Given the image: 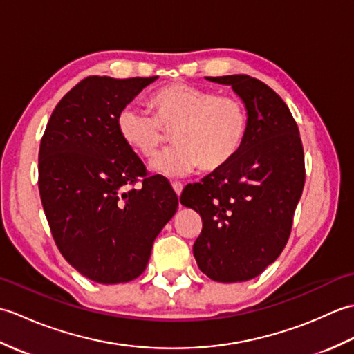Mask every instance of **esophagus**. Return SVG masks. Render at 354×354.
Returning a JSON list of instances; mask_svg holds the SVG:
<instances>
[{"label": "esophagus", "instance_id": "esophagus-1", "mask_svg": "<svg viewBox=\"0 0 354 354\" xmlns=\"http://www.w3.org/2000/svg\"><path fill=\"white\" fill-rule=\"evenodd\" d=\"M171 187H173V190H175V193L178 194H181V192H183V189H184V185L181 184V183H171Z\"/></svg>", "mask_w": 354, "mask_h": 354}]
</instances>
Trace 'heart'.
<instances>
[{
    "mask_svg": "<svg viewBox=\"0 0 354 354\" xmlns=\"http://www.w3.org/2000/svg\"><path fill=\"white\" fill-rule=\"evenodd\" d=\"M155 115L126 106L117 118L120 137L145 158L156 155L171 132L175 146L150 162V169L178 178L198 169L213 171L228 164L248 132V111L237 97L219 95L189 84H170L150 97Z\"/></svg>",
    "mask_w": 354,
    "mask_h": 354,
    "instance_id": "b5f03b06",
    "label": "heart"
}]
</instances>
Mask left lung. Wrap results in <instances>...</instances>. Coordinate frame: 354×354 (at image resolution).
<instances>
[{"instance_id":"8db88e82","label":"left lung","mask_w":354,"mask_h":354,"mask_svg":"<svg viewBox=\"0 0 354 354\" xmlns=\"http://www.w3.org/2000/svg\"><path fill=\"white\" fill-rule=\"evenodd\" d=\"M207 80L242 99L246 138L228 164L187 185L179 201L202 217L193 245L202 272L219 283L248 281L288 243L306 179L303 145L288 104L266 84L246 74Z\"/></svg>"}]
</instances>
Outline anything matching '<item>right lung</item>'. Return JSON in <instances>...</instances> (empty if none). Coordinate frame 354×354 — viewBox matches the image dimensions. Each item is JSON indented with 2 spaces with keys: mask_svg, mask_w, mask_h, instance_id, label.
Returning a JSON list of instances; mask_svg holds the SVG:
<instances>
[{
  "mask_svg": "<svg viewBox=\"0 0 354 354\" xmlns=\"http://www.w3.org/2000/svg\"><path fill=\"white\" fill-rule=\"evenodd\" d=\"M155 80L84 79L57 103L41 140L37 184L53 239L74 269L100 284L140 277L178 208L171 185L147 175L117 127L122 109Z\"/></svg>",
  "mask_w": 354,
  "mask_h": 354,
  "instance_id": "add662e5",
  "label": "right lung"
}]
</instances>
